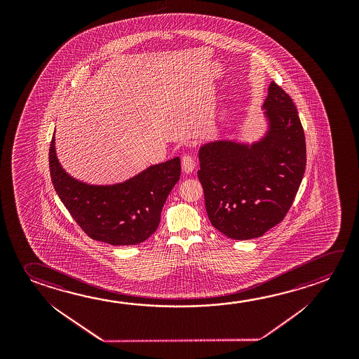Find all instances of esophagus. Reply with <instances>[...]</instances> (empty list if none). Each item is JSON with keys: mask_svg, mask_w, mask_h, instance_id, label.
<instances>
[{"mask_svg": "<svg viewBox=\"0 0 359 359\" xmlns=\"http://www.w3.org/2000/svg\"><path fill=\"white\" fill-rule=\"evenodd\" d=\"M182 170L185 172H191L195 168V158L191 155H184L182 159Z\"/></svg>", "mask_w": 359, "mask_h": 359, "instance_id": "obj_1", "label": "esophagus"}]
</instances>
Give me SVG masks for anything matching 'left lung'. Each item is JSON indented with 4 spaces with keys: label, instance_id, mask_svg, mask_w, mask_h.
I'll use <instances>...</instances> for the list:
<instances>
[{
    "label": "left lung",
    "instance_id": "1",
    "mask_svg": "<svg viewBox=\"0 0 359 359\" xmlns=\"http://www.w3.org/2000/svg\"><path fill=\"white\" fill-rule=\"evenodd\" d=\"M263 107L269 131L260 142L220 140L199 150L209 220L236 241L259 238L280 223L306 171V136L290 96L271 81Z\"/></svg>",
    "mask_w": 359,
    "mask_h": 359
}]
</instances>
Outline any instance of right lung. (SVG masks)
<instances>
[{
  "mask_svg": "<svg viewBox=\"0 0 359 359\" xmlns=\"http://www.w3.org/2000/svg\"><path fill=\"white\" fill-rule=\"evenodd\" d=\"M53 188L77 225L91 239L111 245H136L158 229L171 189L180 179V158L153 165L121 184L95 187L71 177L55 153H48Z\"/></svg>",
  "mask_w": 359,
  "mask_h": 359,
  "instance_id": "1",
  "label": "right lung"
}]
</instances>
